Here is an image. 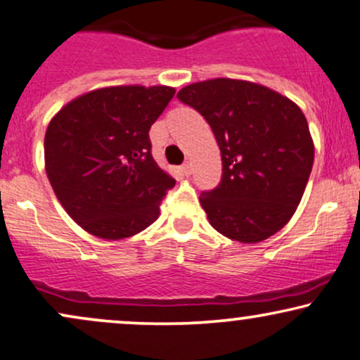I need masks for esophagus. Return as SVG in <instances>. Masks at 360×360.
Listing matches in <instances>:
<instances>
[{"mask_svg":"<svg viewBox=\"0 0 360 360\" xmlns=\"http://www.w3.org/2000/svg\"><path fill=\"white\" fill-rule=\"evenodd\" d=\"M191 172H193V169H191V164H184V166H181V174L183 176H191Z\"/></svg>","mask_w":360,"mask_h":360,"instance_id":"1","label":"esophagus"}]
</instances>
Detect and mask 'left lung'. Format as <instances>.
<instances>
[{
  "label": "left lung",
  "instance_id": "obj_1",
  "mask_svg": "<svg viewBox=\"0 0 360 360\" xmlns=\"http://www.w3.org/2000/svg\"><path fill=\"white\" fill-rule=\"evenodd\" d=\"M177 98L205 117L221 150V183L199 196L211 226L241 243L280 231L314 166V141L300 107L268 86L233 79L191 84Z\"/></svg>",
  "mask_w": 360,
  "mask_h": 360
}]
</instances>
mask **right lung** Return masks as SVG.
<instances>
[{
	"label": "right lung",
	"instance_id": "obj_1",
	"mask_svg": "<svg viewBox=\"0 0 360 360\" xmlns=\"http://www.w3.org/2000/svg\"><path fill=\"white\" fill-rule=\"evenodd\" d=\"M172 86H105L73 98L50 120L45 169L68 216L90 235L122 240L159 218L176 181L155 164L149 129Z\"/></svg>",
	"mask_w": 360,
	"mask_h": 360
}]
</instances>
